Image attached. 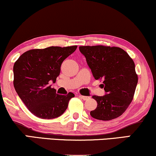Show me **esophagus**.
Instances as JSON below:
<instances>
[{"label": "esophagus", "instance_id": "esophagus-1", "mask_svg": "<svg viewBox=\"0 0 156 156\" xmlns=\"http://www.w3.org/2000/svg\"><path fill=\"white\" fill-rule=\"evenodd\" d=\"M80 97L82 99H83V100H87V99H89L90 97H86V96H82V95H80Z\"/></svg>", "mask_w": 156, "mask_h": 156}]
</instances>
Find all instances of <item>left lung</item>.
I'll list each match as a JSON object with an SVG mask.
<instances>
[{
  "label": "left lung",
  "instance_id": "8db88e82",
  "mask_svg": "<svg viewBox=\"0 0 156 156\" xmlns=\"http://www.w3.org/2000/svg\"><path fill=\"white\" fill-rule=\"evenodd\" d=\"M94 78L103 80L104 96H93L97 108L90 112L94 119L110 121L119 117L132 102L138 82L135 65L124 50L105 46H80Z\"/></svg>",
  "mask_w": 156,
  "mask_h": 156
}]
</instances>
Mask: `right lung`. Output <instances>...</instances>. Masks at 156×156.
<instances>
[{"label":"right lung","instance_id":"add662e5","mask_svg":"<svg viewBox=\"0 0 156 156\" xmlns=\"http://www.w3.org/2000/svg\"><path fill=\"white\" fill-rule=\"evenodd\" d=\"M77 46H51L32 49L22 54L14 65V86L16 93L33 115L43 119L62 115L74 94L60 95L48 86L59 76L62 62Z\"/></svg>","mask_w":156,"mask_h":156}]
</instances>
